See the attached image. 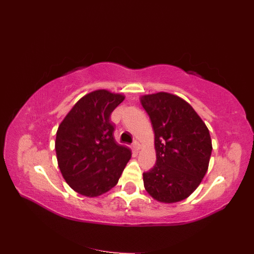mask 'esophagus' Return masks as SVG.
I'll list each match as a JSON object with an SVG mask.
<instances>
[{
  "mask_svg": "<svg viewBox=\"0 0 254 254\" xmlns=\"http://www.w3.org/2000/svg\"><path fill=\"white\" fill-rule=\"evenodd\" d=\"M133 147H134L135 151H140V149H141V144H140L138 141H135L133 143Z\"/></svg>",
  "mask_w": 254,
  "mask_h": 254,
  "instance_id": "1",
  "label": "esophagus"
}]
</instances>
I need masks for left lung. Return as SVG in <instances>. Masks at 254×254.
<instances>
[{
  "instance_id": "8db88e82",
  "label": "left lung",
  "mask_w": 254,
  "mask_h": 254,
  "mask_svg": "<svg viewBox=\"0 0 254 254\" xmlns=\"http://www.w3.org/2000/svg\"><path fill=\"white\" fill-rule=\"evenodd\" d=\"M155 133L156 164L143 173L145 190L161 203L180 202L196 190L208 170L209 130L189 102L166 92L140 97Z\"/></svg>"
}]
</instances>
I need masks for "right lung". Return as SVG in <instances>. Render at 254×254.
<instances>
[{
	"label": "right lung",
	"mask_w": 254,
	"mask_h": 254,
	"mask_svg": "<svg viewBox=\"0 0 254 254\" xmlns=\"http://www.w3.org/2000/svg\"><path fill=\"white\" fill-rule=\"evenodd\" d=\"M125 95L96 90L81 97L56 132L55 151L64 181L79 194L94 198L114 187L132 156L116 142L111 113Z\"/></svg>",
	"instance_id": "obj_1"
}]
</instances>
